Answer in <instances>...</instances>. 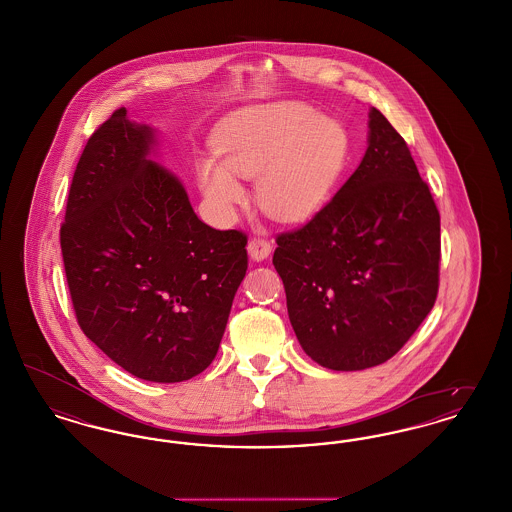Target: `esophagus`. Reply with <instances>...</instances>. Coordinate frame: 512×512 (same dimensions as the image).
<instances>
[{"instance_id":"34e87169","label":"esophagus","mask_w":512,"mask_h":512,"mask_svg":"<svg viewBox=\"0 0 512 512\" xmlns=\"http://www.w3.org/2000/svg\"><path fill=\"white\" fill-rule=\"evenodd\" d=\"M247 253L253 261H265L268 255L272 253V245L267 240H261V238H253L249 240L247 244Z\"/></svg>"}]
</instances>
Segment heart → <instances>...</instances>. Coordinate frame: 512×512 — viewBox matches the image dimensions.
Returning <instances> with one entry per match:
<instances>
[{
    "instance_id": "heart-1",
    "label": "heart",
    "mask_w": 512,
    "mask_h": 512,
    "mask_svg": "<svg viewBox=\"0 0 512 512\" xmlns=\"http://www.w3.org/2000/svg\"><path fill=\"white\" fill-rule=\"evenodd\" d=\"M213 147L220 163L197 167L201 192L222 213L245 197L240 178H257L259 207L282 222L311 219L347 167L351 142L341 122L301 101L242 109L220 122Z\"/></svg>"
}]
</instances>
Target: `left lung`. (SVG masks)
I'll return each instance as SVG.
<instances>
[{
  "instance_id": "left-lung-1",
  "label": "left lung",
  "mask_w": 512,
  "mask_h": 512,
  "mask_svg": "<svg viewBox=\"0 0 512 512\" xmlns=\"http://www.w3.org/2000/svg\"><path fill=\"white\" fill-rule=\"evenodd\" d=\"M276 244L272 265L284 282L293 332L320 366L386 363L436 303L438 207L405 140L376 107L357 171Z\"/></svg>"
}]
</instances>
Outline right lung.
<instances>
[{"instance_id": "obj_1", "label": "right lung", "mask_w": 512, "mask_h": 512, "mask_svg": "<svg viewBox=\"0 0 512 512\" xmlns=\"http://www.w3.org/2000/svg\"><path fill=\"white\" fill-rule=\"evenodd\" d=\"M157 134L117 109L84 147L61 226L76 320L147 382L213 363L247 270V238L197 219L182 182L151 161Z\"/></svg>"}]
</instances>
